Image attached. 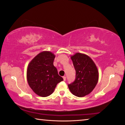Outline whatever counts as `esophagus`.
Segmentation results:
<instances>
[{"label": "esophagus", "mask_w": 125, "mask_h": 125, "mask_svg": "<svg viewBox=\"0 0 125 125\" xmlns=\"http://www.w3.org/2000/svg\"><path fill=\"white\" fill-rule=\"evenodd\" d=\"M66 76H63V79H64V81H65V80H66Z\"/></svg>", "instance_id": "esophagus-1"}]
</instances>
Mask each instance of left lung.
<instances>
[{
    "mask_svg": "<svg viewBox=\"0 0 125 125\" xmlns=\"http://www.w3.org/2000/svg\"><path fill=\"white\" fill-rule=\"evenodd\" d=\"M76 72L75 79L68 84L73 94L78 97L88 95L93 91L98 80V72L93 61L87 56L76 53L71 57Z\"/></svg>",
    "mask_w": 125,
    "mask_h": 125,
    "instance_id": "1",
    "label": "left lung"
}]
</instances>
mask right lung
<instances>
[{
  "instance_id": "1",
  "label": "right lung",
  "mask_w": 125,
  "mask_h": 125,
  "mask_svg": "<svg viewBox=\"0 0 125 125\" xmlns=\"http://www.w3.org/2000/svg\"><path fill=\"white\" fill-rule=\"evenodd\" d=\"M55 57L51 52H42L28 66L27 77L28 84L34 93L41 97L51 94L57 84L63 80L53 66Z\"/></svg>"
}]
</instances>
